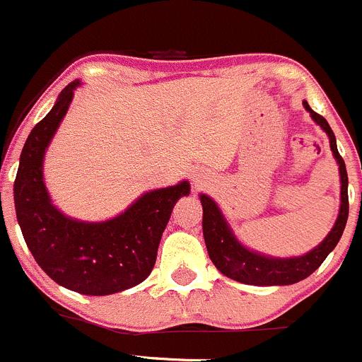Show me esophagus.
<instances>
[{"instance_id": "1", "label": "esophagus", "mask_w": 362, "mask_h": 362, "mask_svg": "<svg viewBox=\"0 0 362 362\" xmlns=\"http://www.w3.org/2000/svg\"><path fill=\"white\" fill-rule=\"evenodd\" d=\"M192 184H194V189L204 187V185H205V178H204V175H202V173L192 175Z\"/></svg>"}]
</instances>
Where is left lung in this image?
I'll use <instances>...</instances> for the list:
<instances>
[{
	"instance_id": "left-lung-1",
	"label": "left lung",
	"mask_w": 362,
	"mask_h": 362,
	"mask_svg": "<svg viewBox=\"0 0 362 362\" xmlns=\"http://www.w3.org/2000/svg\"><path fill=\"white\" fill-rule=\"evenodd\" d=\"M303 107L309 110L310 117L329 134L330 150H332L334 157L339 164L341 209L336 225L330 230V234L323 239L322 245L310 250L302 257H266V255L250 252L248 248H245L234 238L218 205L209 197L202 194L200 200L202 207H204V221H202V225H204V238L205 245H207L209 257L214 262L216 268L223 275H227L228 279L250 284V286H289V284L300 282V280L307 279L310 273H314L322 266V262L336 248L341 235H343L344 225H346V219H349V175H346V165H344L343 157L337 151L336 137H334L332 128L329 127L325 117L314 112L307 101H303Z\"/></svg>"
}]
</instances>
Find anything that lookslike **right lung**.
<instances>
[{
    "instance_id": "add662e5",
    "label": "right lung",
    "mask_w": 362,
    "mask_h": 362,
    "mask_svg": "<svg viewBox=\"0 0 362 362\" xmlns=\"http://www.w3.org/2000/svg\"><path fill=\"white\" fill-rule=\"evenodd\" d=\"M78 86L74 80L64 87L55 107L30 132L13 202L26 246L46 275L71 291L103 296L134 288L150 275L162 232L175 204L189 194V182L146 192L103 223L76 221L57 211L42 180V158Z\"/></svg>"
}]
</instances>
